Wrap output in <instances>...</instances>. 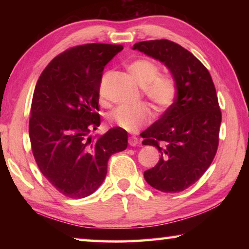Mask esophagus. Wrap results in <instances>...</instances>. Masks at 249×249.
<instances>
[{
    "instance_id": "1",
    "label": "esophagus",
    "mask_w": 249,
    "mask_h": 249,
    "mask_svg": "<svg viewBox=\"0 0 249 249\" xmlns=\"http://www.w3.org/2000/svg\"><path fill=\"white\" fill-rule=\"evenodd\" d=\"M128 144L130 146H137L138 145V140L136 137H129L128 138Z\"/></svg>"
}]
</instances>
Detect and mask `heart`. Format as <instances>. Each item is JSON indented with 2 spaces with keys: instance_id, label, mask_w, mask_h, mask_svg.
<instances>
[{
  "instance_id": "obj_1",
  "label": "heart",
  "mask_w": 249,
  "mask_h": 249,
  "mask_svg": "<svg viewBox=\"0 0 249 249\" xmlns=\"http://www.w3.org/2000/svg\"><path fill=\"white\" fill-rule=\"evenodd\" d=\"M132 77L142 87V93L153 104L156 112L165 113L177 99V84L170 75L160 74L157 64L149 59H137L128 66ZM108 121L127 132H137L149 123L151 111L148 104L141 103L136 107H119L107 115Z\"/></svg>"
}]
</instances>
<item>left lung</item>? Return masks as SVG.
<instances>
[{
	"label": "left lung",
	"instance_id": "8db88e82",
	"mask_svg": "<svg viewBox=\"0 0 249 249\" xmlns=\"http://www.w3.org/2000/svg\"><path fill=\"white\" fill-rule=\"evenodd\" d=\"M134 49L163 62L177 84L174 105L141 134L142 145L161 155L145 180L159 191L181 192L201 178L217 151L222 113L215 87L205 66L174 41H140Z\"/></svg>",
	"mask_w": 249,
	"mask_h": 249
}]
</instances>
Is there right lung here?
<instances>
[{
  "label": "right lung",
  "instance_id": "1",
  "mask_svg": "<svg viewBox=\"0 0 249 249\" xmlns=\"http://www.w3.org/2000/svg\"><path fill=\"white\" fill-rule=\"evenodd\" d=\"M122 45L84 44L54 57L34 91L29 138L35 161L58 192L72 199L102 184L107 161L127 147V132L113 127L90 136L101 124L99 93L105 65Z\"/></svg>",
  "mask_w": 249,
  "mask_h": 249
}]
</instances>
